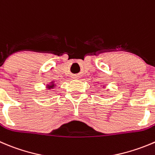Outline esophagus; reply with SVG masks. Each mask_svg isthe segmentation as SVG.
<instances>
[{
	"instance_id": "34e87169",
	"label": "esophagus",
	"mask_w": 155,
	"mask_h": 155,
	"mask_svg": "<svg viewBox=\"0 0 155 155\" xmlns=\"http://www.w3.org/2000/svg\"><path fill=\"white\" fill-rule=\"evenodd\" d=\"M73 78L74 79H79L80 78V75L79 74H74L73 75Z\"/></svg>"
}]
</instances>
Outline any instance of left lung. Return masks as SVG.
<instances>
[{
    "instance_id": "left-lung-1",
    "label": "left lung",
    "mask_w": 155,
    "mask_h": 155,
    "mask_svg": "<svg viewBox=\"0 0 155 155\" xmlns=\"http://www.w3.org/2000/svg\"><path fill=\"white\" fill-rule=\"evenodd\" d=\"M103 87H104V86H103Z\"/></svg>"
}]
</instances>
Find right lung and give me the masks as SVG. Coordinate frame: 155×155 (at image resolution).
<instances>
[{
	"label": "right lung",
	"instance_id": "right-lung-1",
	"mask_svg": "<svg viewBox=\"0 0 155 155\" xmlns=\"http://www.w3.org/2000/svg\"><path fill=\"white\" fill-rule=\"evenodd\" d=\"M55 85H56V84L54 83V81H53V82H51L50 84H48L47 88L48 89H51V88H54Z\"/></svg>",
	"mask_w": 155,
	"mask_h": 155
}]
</instances>
